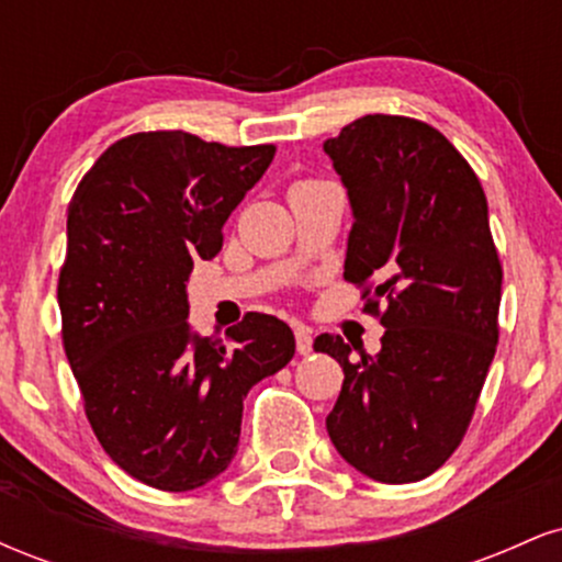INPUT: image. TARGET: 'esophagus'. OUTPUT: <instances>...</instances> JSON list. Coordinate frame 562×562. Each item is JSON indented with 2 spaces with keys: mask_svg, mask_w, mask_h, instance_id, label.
I'll return each instance as SVG.
<instances>
[{
  "mask_svg": "<svg viewBox=\"0 0 562 562\" xmlns=\"http://www.w3.org/2000/svg\"><path fill=\"white\" fill-rule=\"evenodd\" d=\"M295 348H299L301 357L312 353V333H308V327H295Z\"/></svg>",
  "mask_w": 562,
  "mask_h": 562,
  "instance_id": "34e87169",
  "label": "esophagus"
}]
</instances>
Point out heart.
<instances>
[{
  "label": "heart",
  "mask_w": 562,
  "mask_h": 562,
  "mask_svg": "<svg viewBox=\"0 0 562 562\" xmlns=\"http://www.w3.org/2000/svg\"><path fill=\"white\" fill-rule=\"evenodd\" d=\"M299 184H308V182H299Z\"/></svg>",
  "instance_id": "b5f03b06"
}]
</instances>
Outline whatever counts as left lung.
<instances>
[{"mask_svg":"<svg viewBox=\"0 0 562 562\" xmlns=\"http://www.w3.org/2000/svg\"><path fill=\"white\" fill-rule=\"evenodd\" d=\"M325 153L353 211L344 277L385 327L375 357L357 362L340 335L314 340L344 367L327 434L370 479L423 481L465 438L499 340L486 195L460 150L406 115L357 119Z\"/></svg>","mask_w":562,"mask_h":562,"instance_id":"obj_1","label":"left lung"}]
</instances>
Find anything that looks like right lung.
Returning a JSON list of instances; mask_svg holds the SVG:
<instances>
[{"label":"right lung","mask_w":562,"mask_h":562,"mask_svg":"<svg viewBox=\"0 0 562 562\" xmlns=\"http://www.w3.org/2000/svg\"><path fill=\"white\" fill-rule=\"evenodd\" d=\"M187 132L113 142L68 205L57 280L63 346L97 441L132 479L190 492L237 451L243 402L295 353L293 330L245 314L222 338L187 322L184 282L274 158Z\"/></svg>","instance_id":"1"}]
</instances>
